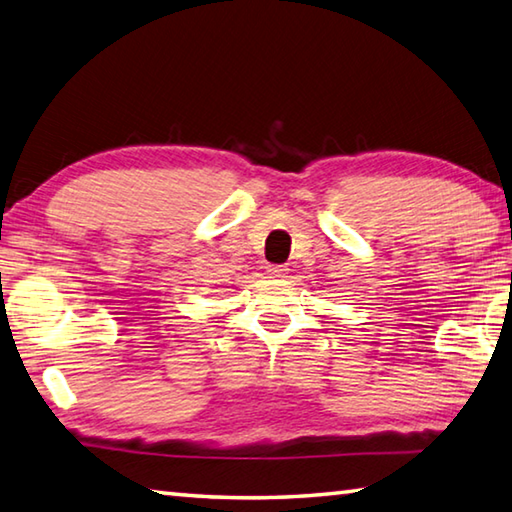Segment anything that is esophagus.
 <instances>
[{
  "mask_svg": "<svg viewBox=\"0 0 512 512\" xmlns=\"http://www.w3.org/2000/svg\"><path fill=\"white\" fill-rule=\"evenodd\" d=\"M286 273H288V268H286L284 264H273V266H268V275L273 277V279H284V277H286Z\"/></svg>",
  "mask_w": 512,
  "mask_h": 512,
  "instance_id": "34e87169",
  "label": "esophagus"
}]
</instances>
